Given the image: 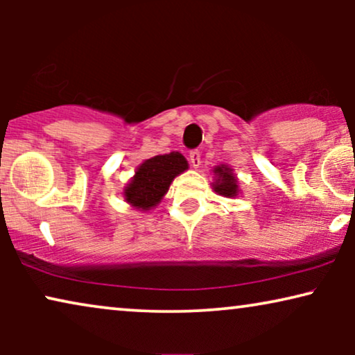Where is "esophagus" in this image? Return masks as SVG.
I'll list each match as a JSON object with an SVG mask.
<instances>
[{
  "instance_id": "34e87169",
  "label": "esophagus",
  "mask_w": 355,
  "mask_h": 355,
  "mask_svg": "<svg viewBox=\"0 0 355 355\" xmlns=\"http://www.w3.org/2000/svg\"><path fill=\"white\" fill-rule=\"evenodd\" d=\"M189 159H191V164L193 168H198L202 164V153L200 150H192L191 155H189Z\"/></svg>"
}]
</instances>
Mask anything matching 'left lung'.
Listing matches in <instances>:
<instances>
[{
  "mask_svg": "<svg viewBox=\"0 0 355 355\" xmlns=\"http://www.w3.org/2000/svg\"><path fill=\"white\" fill-rule=\"evenodd\" d=\"M215 174L218 176V181L213 184L215 192L225 197H236L237 196V181L232 176L231 169L226 166L215 168Z\"/></svg>",
  "mask_w": 355,
  "mask_h": 355,
  "instance_id": "8db88e82",
  "label": "left lung"
}]
</instances>
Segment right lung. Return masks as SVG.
<instances>
[{"label":"right lung","instance_id":"right-lung-1","mask_svg":"<svg viewBox=\"0 0 355 355\" xmlns=\"http://www.w3.org/2000/svg\"><path fill=\"white\" fill-rule=\"evenodd\" d=\"M186 169V158L178 152L145 159L135 171L132 181L124 189L125 200L140 210H148L162 200L173 179Z\"/></svg>","mask_w":355,"mask_h":355}]
</instances>
